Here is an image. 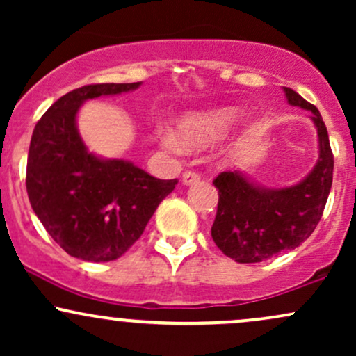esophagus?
I'll return each instance as SVG.
<instances>
[{"label":"esophagus","instance_id":"34e87169","mask_svg":"<svg viewBox=\"0 0 356 356\" xmlns=\"http://www.w3.org/2000/svg\"><path fill=\"white\" fill-rule=\"evenodd\" d=\"M199 179H201V175L195 172V170H186V172L182 174V182L186 184V186H189V184L197 182Z\"/></svg>","mask_w":356,"mask_h":356}]
</instances>
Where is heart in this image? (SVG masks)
Instances as JSON below:
<instances>
[{
  "label": "heart",
  "instance_id": "1",
  "mask_svg": "<svg viewBox=\"0 0 356 356\" xmlns=\"http://www.w3.org/2000/svg\"><path fill=\"white\" fill-rule=\"evenodd\" d=\"M236 115H238L236 108L220 107L211 110V112L194 113V115L186 117L179 124V140L189 149H199V147L209 145L226 136L232 122L236 120ZM162 140L172 150H177L181 147L177 138L172 136H164Z\"/></svg>",
  "mask_w": 356,
  "mask_h": 356
}]
</instances>
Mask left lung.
Wrapping results in <instances>:
<instances>
[{
  "label": "left lung",
  "mask_w": 356,
  "mask_h": 356,
  "mask_svg": "<svg viewBox=\"0 0 356 356\" xmlns=\"http://www.w3.org/2000/svg\"><path fill=\"white\" fill-rule=\"evenodd\" d=\"M284 93L289 104L313 113L320 159L303 181L283 189L254 186L239 170L220 172L212 181L219 191L212 239L236 263H261L300 246L320 222L332 189L334 162L325 122L295 90L284 87Z\"/></svg>",
  "instance_id": "8db88e82"
}]
</instances>
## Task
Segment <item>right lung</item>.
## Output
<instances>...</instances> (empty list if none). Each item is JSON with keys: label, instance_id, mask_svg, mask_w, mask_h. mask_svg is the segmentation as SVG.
<instances>
[{"label": "right lung", "instance_id": "obj_1", "mask_svg": "<svg viewBox=\"0 0 356 356\" xmlns=\"http://www.w3.org/2000/svg\"><path fill=\"white\" fill-rule=\"evenodd\" d=\"M138 87L140 81L75 88L35 125L26 164L28 197L53 241L79 259L105 263L125 254L177 184V179H155L122 159L95 157L79 136L76 112L85 100Z\"/></svg>", "mask_w": 356, "mask_h": 356}]
</instances>
